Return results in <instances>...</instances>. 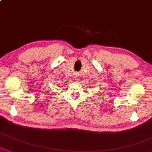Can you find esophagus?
Instances as JSON below:
<instances>
[{"label": "esophagus", "mask_w": 152, "mask_h": 152, "mask_svg": "<svg viewBox=\"0 0 152 152\" xmlns=\"http://www.w3.org/2000/svg\"><path fill=\"white\" fill-rule=\"evenodd\" d=\"M76 80L80 79V75H78V74H76Z\"/></svg>", "instance_id": "esophagus-1"}]
</instances>
